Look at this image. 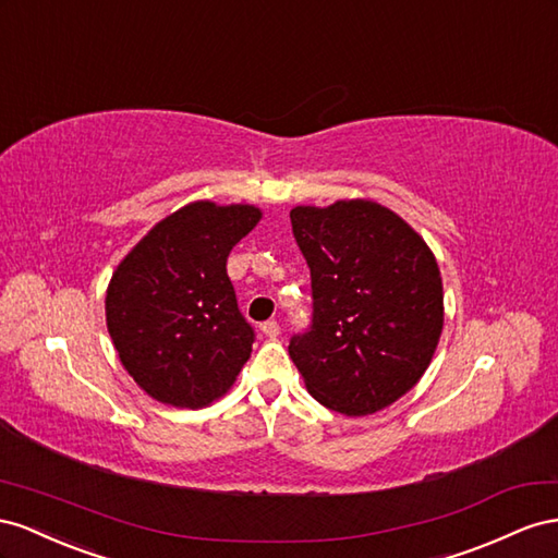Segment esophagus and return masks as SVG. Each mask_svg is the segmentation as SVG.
Segmentation results:
<instances>
[{
	"label": "esophagus",
	"instance_id": "obj_1",
	"mask_svg": "<svg viewBox=\"0 0 558 558\" xmlns=\"http://www.w3.org/2000/svg\"><path fill=\"white\" fill-rule=\"evenodd\" d=\"M262 333L264 337H268V339H278V333H280V325L276 323V320H266V323H262Z\"/></svg>",
	"mask_w": 558,
	"mask_h": 558
}]
</instances>
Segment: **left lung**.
I'll use <instances>...</instances> for the list:
<instances>
[{
	"label": "left lung",
	"instance_id": "8db88e82",
	"mask_svg": "<svg viewBox=\"0 0 558 558\" xmlns=\"http://www.w3.org/2000/svg\"><path fill=\"white\" fill-rule=\"evenodd\" d=\"M292 231L311 268L313 323L290 357L317 402L367 416L418 384L444 327L433 250L367 198L296 205Z\"/></svg>",
	"mask_w": 558,
	"mask_h": 558
}]
</instances>
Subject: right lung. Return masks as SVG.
Returning <instances> with one entry per match:
<instances>
[{"mask_svg": "<svg viewBox=\"0 0 558 558\" xmlns=\"http://www.w3.org/2000/svg\"><path fill=\"white\" fill-rule=\"evenodd\" d=\"M259 219L254 205L189 203L117 266L105 299L109 337L156 402L208 407L250 360L254 329L238 311L227 259Z\"/></svg>", "mask_w": 558, "mask_h": 558, "instance_id": "right-lung-1", "label": "right lung"}]
</instances>
